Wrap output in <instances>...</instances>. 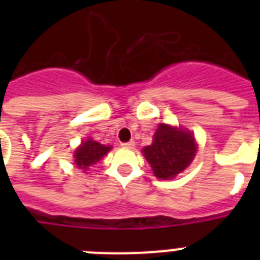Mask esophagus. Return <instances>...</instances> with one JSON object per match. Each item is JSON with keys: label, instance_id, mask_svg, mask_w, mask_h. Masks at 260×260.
<instances>
[{"label": "esophagus", "instance_id": "obj_1", "mask_svg": "<svg viewBox=\"0 0 260 260\" xmlns=\"http://www.w3.org/2000/svg\"><path fill=\"white\" fill-rule=\"evenodd\" d=\"M121 146L123 147V148H134L135 146V142L134 141H130V142H125V143H122Z\"/></svg>", "mask_w": 260, "mask_h": 260}]
</instances>
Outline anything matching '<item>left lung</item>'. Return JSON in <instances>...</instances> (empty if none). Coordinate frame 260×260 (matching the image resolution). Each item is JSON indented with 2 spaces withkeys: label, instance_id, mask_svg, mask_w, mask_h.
<instances>
[{
  "label": "left lung",
  "instance_id": "1",
  "mask_svg": "<svg viewBox=\"0 0 260 260\" xmlns=\"http://www.w3.org/2000/svg\"><path fill=\"white\" fill-rule=\"evenodd\" d=\"M197 148L189 130L160 123L153 135L152 144L144 147L142 152L157 178L172 180L189 167Z\"/></svg>",
  "mask_w": 260,
  "mask_h": 260
}]
</instances>
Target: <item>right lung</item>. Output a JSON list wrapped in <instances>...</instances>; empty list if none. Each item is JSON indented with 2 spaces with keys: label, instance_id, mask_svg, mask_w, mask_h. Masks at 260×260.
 <instances>
[{
  "label": "right lung",
  "instance_id": "add662e5",
  "mask_svg": "<svg viewBox=\"0 0 260 260\" xmlns=\"http://www.w3.org/2000/svg\"><path fill=\"white\" fill-rule=\"evenodd\" d=\"M110 150H112L110 146H104L88 138L87 141L82 142V144L75 150L74 164L79 169L87 171L91 165H95L96 162L100 161Z\"/></svg>",
  "mask_w": 260,
  "mask_h": 260
}]
</instances>
